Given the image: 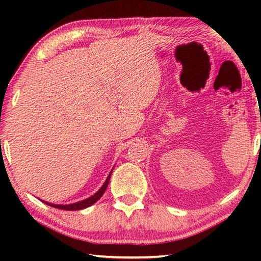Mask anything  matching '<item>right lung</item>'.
I'll return each instance as SVG.
<instances>
[{"instance_id": "obj_1", "label": "right lung", "mask_w": 261, "mask_h": 261, "mask_svg": "<svg viewBox=\"0 0 261 261\" xmlns=\"http://www.w3.org/2000/svg\"><path fill=\"white\" fill-rule=\"evenodd\" d=\"M113 173V169L110 171L107 179L105 180V183L102 187H101L98 191H96L93 196L88 197L87 199H84L82 201H78V202H73V204H69V205H56V204H51V202H47V201H43L45 204L49 205L51 207H55V208H59V210H65V211H78V210H84L86 208V207H90L91 205H93L94 202L98 201L101 197H102V194L105 193L106 189L108 187V183H109V179H110V176H112Z\"/></svg>"}]
</instances>
